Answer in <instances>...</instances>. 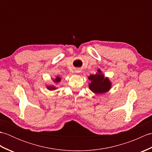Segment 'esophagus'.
<instances>
[{"instance_id": "obj_1", "label": "esophagus", "mask_w": 152, "mask_h": 152, "mask_svg": "<svg viewBox=\"0 0 152 152\" xmlns=\"http://www.w3.org/2000/svg\"><path fill=\"white\" fill-rule=\"evenodd\" d=\"M75 72H76V74H79V73L81 72V70H80V69H76L75 70Z\"/></svg>"}]
</instances>
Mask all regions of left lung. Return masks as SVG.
Listing matches in <instances>:
<instances>
[{"label":"left lung","mask_w":152,"mask_h":152,"mask_svg":"<svg viewBox=\"0 0 152 152\" xmlns=\"http://www.w3.org/2000/svg\"><path fill=\"white\" fill-rule=\"evenodd\" d=\"M90 80L89 89L95 94H104L112 88V82L108 77H105L101 69L97 70L95 74H91L88 76Z\"/></svg>","instance_id":"obj_1"}]
</instances>
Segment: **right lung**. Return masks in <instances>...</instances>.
Listing matches in <instances>:
<instances>
[{
	"mask_svg": "<svg viewBox=\"0 0 152 152\" xmlns=\"http://www.w3.org/2000/svg\"><path fill=\"white\" fill-rule=\"evenodd\" d=\"M53 83H55V84H58L61 81V78H60L59 76H56V78L55 79H53ZM46 88L50 90V91H53V90H56L57 89V87L55 86L54 84H51V85H48L46 86Z\"/></svg>",
	"mask_w": 152,
	"mask_h": 152,
	"instance_id": "right-lung-1",
	"label": "right lung"
}]
</instances>
